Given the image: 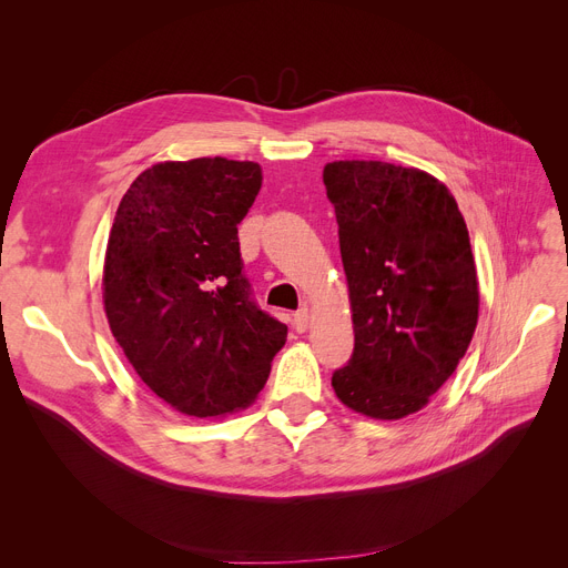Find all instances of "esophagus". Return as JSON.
<instances>
[{
	"instance_id": "34e87169",
	"label": "esophagus",
	"mask_w": 568,
	"mask_h": 568,
	"mask_svg": "<svg viewBox=\"0 0 568 568\" xmlns=\"http://www.w3.org/2000/svg\"><path fill=\"white\" fill-rule=\"evenodd\" d=\"M292 324H294V329H296V332L304 334V332L308 329V324H311V313H308V308L296 311V313H294V320H292Z\"/></svg>"
}]
</instances>
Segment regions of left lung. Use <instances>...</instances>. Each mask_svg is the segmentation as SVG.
<instances>
[{
  "label": "left lung",
  "mask_w": 568,
  "mask_h": 568,
  "mask_svg": "<svg viewBox=\"0 0 568 568\" xmlns=\"http://www.w3.org/2000/svg\"><path fill=\"white\" fill-rule=\"evenodd\" d=\"M349 287L354 352L332 386L371 419L428 405L465 356L479 281L460 209L424 170L382 161L324 165Z\"/></svg>",
  "instance_id": "1"
}]
</instances>
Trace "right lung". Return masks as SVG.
<instances>
[{"label": "right lung", "mask_w": 568, "mask_h": 568, "mask_svg": "<svg viewBox=\"0 0 568 568\" xmlns=\"http://www.w3.org/2000/svg\"><path fill=\"white\" fill-rule=\"evenodd\" d=\"M260 186L253 161L156 163L131 184L110 230L112 336L149 389L197 419L248 407L287 338L242 274L236 225Z\"/></svg>", "instance_id": "1"}]
</instances>
